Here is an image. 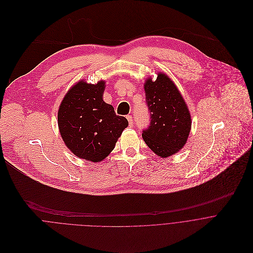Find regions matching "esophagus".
<instances>
[{
  "mask_svg": "<svg viewBox=\"0 0 253 253\" xmlns=\"http://www.w3.org/2000/svg\"><path fill=\"white\" fill-rule=\"evenodd\" d=\"M126 119H127V121H128V125H129V126H132V124H133L132 117H131V116H127V117H126Z\"/></svg>",
  "mask_w": 253,
  "mask_h": 253,
  "instance_id": "1",
  "label": "esophagus"
}]
</instances>
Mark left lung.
<instances>
[{"label": "left lung", "instance_id": "left-lung-1", "mask_svg": "<svg viewBox=\"0 0 253 253\" xmlns=\"http://www.w3.org/2000/svg\"><path fill=\"white\" fill-rule=\"evenodd\" d=\"M145 102L150 113L149 126L142 130L147 146L161 158L174 155L185 144L191 118L174 83L163 73L144 83Z\"/></svg>", "mask_w": 253, "mask_h": 253}]
</instances>
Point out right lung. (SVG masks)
Returning <instances> with one entry per match:
<instances>
[{
    "label": "right lung",
    "instance_id": "obj_1",
    "mask_svg": "<svg viewBox=\"0 0 253 253\" xmlns=\"http://www.w3.org/2000/svg\"><path fill=\"white\" fill-rule=\"evenodd\" d=\"M105 82L95 84L81 81L65 95L58 112L63 140L80 159L92 163L105 160L128 126L125 117L117 116L105 103Z\"/></svg>",
    "mask_w": 253,
    "mask_h": 253
}]
</instances>
